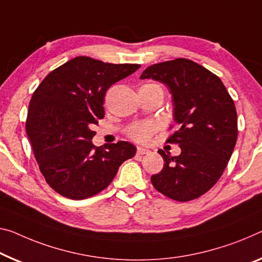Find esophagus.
Instances as JSON below:
<instances>
[{"instance_id": "obj_1", "label": "esophagus", "mask_w": 262, "mask_h": 262, "mask_svg": "<svg viewBox=\"0 0 262 262\" xmlns=\"http://www.w3.org/2000/svg\"><path fill=\"white\" fill-rule=\"evenodd\" d=\"M148 152H150V150H147V148H144V147H140V146L137 147V155H139V156L146 155V154H148Z\"/></svg>"}]
</instances>
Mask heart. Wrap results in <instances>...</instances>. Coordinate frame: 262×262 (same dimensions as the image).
Returning a JSON list of instances; mask_svg holds the SVG:
<instances>
[{"label":"heart","mask_w":262,"mask_h":262,"mask_svg":"<svg viewBox=\"0 0 262 262\" xmlns=\"http://www.w3.org/2000/svg\"><path fill=\"white\" fill-rule=\"evenodd\" d=\"M143 86L144 88H160V85H158V84H155V83L144 84ZM160 89H162V88H160ZM155 130H156V127L154 124L139 123V124H135V125L128 127L127 135L131 139L136 140V142L144 143V142H147L148 138H150L152 134L155 132Z\"/></svg>","instance_id":"b5f03b06"}]
</instances>
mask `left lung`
<instances>
[{
    "label": "left lung",
    "instance_id": "1",
    "mask_svg": "<svg viewBox=\"0 0 262 262\" xmlns=\"http://www.w3.org/2000/svg\"><path fill=\"white\" fill-rule=\"evenodd\" d=\"M140 78L165 84L172 94L178 130L167 143L182 152L163 150L164 167L151 177L162 194L177 201L199 198L214 186L226 168L238 138L234 102L218 76L186 58L146 68Z\"/></svg>",
    "mask_w": 262,
    "mask_h": 262
}]
</instances>
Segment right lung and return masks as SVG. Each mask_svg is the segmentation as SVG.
Masks as SVG:
<instances>
[{
    "label": "right lung",
    "mask_w": 262,
    "mask_h": 262,
    "mask_svg": "<svg viewBox=\"0 0 262 262\" xmlns=\"http://www.w3.org/2000/svg\"><path fill=\"white\" fill-rule=\"evenodd\" d=\"M139 68L79 56L52 70L35 90L26 130L52 190L74 200L90 198L106 188L120 165L136 155V146L127 142L97 147L91 140L92 127L104 118L108 88Z\"/></svg>",
    "instance_id": "add662e5"
}]
</instances>
